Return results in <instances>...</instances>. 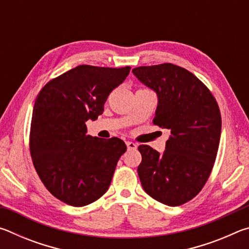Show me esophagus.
I'll list each match as a JSON object with an SVG mask.
<instances>
[{
	"instance_id": "esophagus-1",
	"label": "esophagus",
	"mask_w": 249,
	"mask_h": 249,
	"mask_svg": "<svg viewBox=\"0 0 249 249\" xmlns=\"http://www.w3.org/2000/svg\"><path fill=\"white\" fill-rule=\"evenodd\" d=\"M126 146H127L128 150H134V149L137 148V145L133 142H126Z\"/></svg>"
}]
</instances>
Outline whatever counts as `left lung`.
Wrapping results in <instances>:
<instances>
[{
  "label": "left lung",
  "mask_w": 249,
  "mask_h": 249,
  "mask_svg": "<svg viewBox=\"0 0 249 249\" xmlns=\"http://www.w3.org/2000/svg\"><path fill=\"white\" fill-rule=\"evenodd\" d=\"M133 73L157 93L154 124L170 132L162 154L148 145L138 147L142 185L160 203L181 205L202 190L212 171L221 138L220 108L205 84L179 66L138 67Z\"/></svg>",
  "instance_id": "8db88e82"
}]
</instances>
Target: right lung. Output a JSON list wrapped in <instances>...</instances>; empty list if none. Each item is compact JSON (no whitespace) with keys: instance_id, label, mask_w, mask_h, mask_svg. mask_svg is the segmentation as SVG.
<instances>
[{"instance_id":"add662e5","label":"right lung","mask_w":249,"mask_h":249,"mask_svg":"<svg viewBox=\"0 0 249 249\" xmlns=\"http://www.w3.org/2000/svg\"><path fill=\"white\" fill-rule=\"evenodd\" d=\"M129 70L78 66L50 80L37 95L29 149L41 182L58 200L84 206L107 191L126 145L117 137L87 135L86 122L102 114L107 96Z\"/></svg>"}]
</instances>
